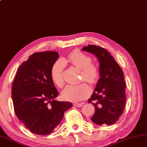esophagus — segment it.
Returning <instances> with one entry per match:
<instances>
[{"label":"esophagus","mask_w":147,"mask_h":147,"mask_svg":"<svg viewBox=\"0 0 147 147\" xmlns=\"http://www.w3.org/2000/svg\"><path fill=\"white\" fill-rule=\"evenodd\" d=\"M74 105L76 107H82V106H83L82 104H80V103H74Z\"/></svg>","instance_id":"obj_1"}]
</instances>
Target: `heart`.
I'll return each instance as SVG.
<instances>
[{
	"label": "heart",
	"mask_w": 147,
	"mask_h": 147,
	"mask_svg": "<svg viewBox=\"0 0 147 147\" xmlns=\"http://www.w3.org/2000/svg\"><path fill=\"white\" fill-rule=\"evenodd\" d=\"M69 63L80 71V79L90 83H94L99 76V70L95 65L92 64V59L78 51H75L68 55L67 59H59L53 64L51 76L56 86L62 87L64 85L63 71L65 62ZM91 92V89L86 83L78 85H68L62 90V96L66 100L78 102L86 98Z\"/></svg>",
	"instance_id": "b5f03b06"
}]
</instances>
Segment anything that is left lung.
<instances>
[{
    "label": "left lung",
    "instance_id": "1",
    "mask_svg": "<svg viewBox=\"0 0 147 147\" xmlns=\"http://www.w3.org/2000/svg\"><path fill=\"white\" fill-rule=\"evenodd\" d=\"M82 51L95 55L99 62L100 79L88 103L95 107L91 120L97 125H112L123 113L126 104V84L124 73L107 50L88 45Z\"/></svg>",
    "mask_w": 147,
    "mask_h": 147
}]
</instances>
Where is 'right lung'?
<instances>
[{"label": "right lung", "mask_w": 147, "mask_h": 147, "mask_svg": "<svg viewBox=\"0 0 147 147\" xmlns=\"http://www.w3.org/2000/svg\"><path fill=\"white\" fill-rule=\"evenodd\" d=\"M56 52L35 53L19 67L12 86V98L19 121L31 132L49 135L73 107L69 102L55 99L59 95L51 76L59 58Z\"/></svg>", "instance_id": "1"}]
</instances>
